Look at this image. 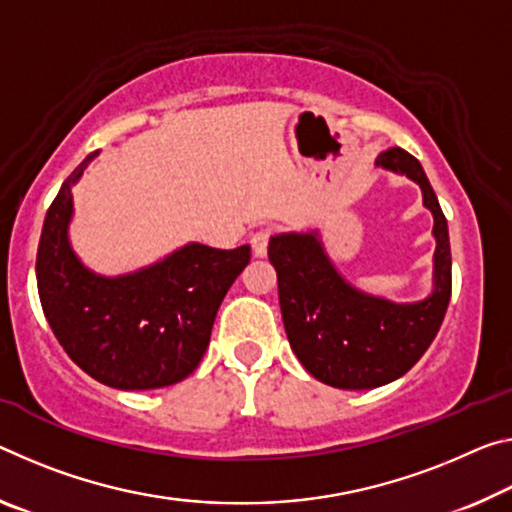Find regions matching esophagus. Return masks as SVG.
I'll use <instances>...</instances> for the list:
<instances>
[{"instance_id": "1", "label": "esophagus", "mask_w": 512, "mask_h": 512, "mask_svg": "<svg viewBox=\"0 0 512 512\" xmlns=\"http://www.w3.org/2000/svg\"><path fill=\"white\" fill-rule=\"evenodd\" d=\"M271 237H273V230H269V227H266V230L255 232L253 237H250V246H253L255 257H264L266 255V250H269Z\"/></svg>"}]
</instances>
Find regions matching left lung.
Returning <instances> with one entry per match:
<instances>
[{
    "mask_svg": "<svg viewBox=\"0 0 512 512\" xmlns=\"http://www.w3.org/2000/svg\"><path fill=\"white\" fill-rule=\"evenodd\" d=\"M376 166L415 180L433 212L435 289L426 300L396 305L346 285L316 232L278 234L269 243L289 344L316 380L339 389L387 385L415 367L440 330L451 298L449 227L424 168L401 148L380 152Z\"/></svg>",
    "mask_w": 512,
    "mask_h": 512,
    "instance_id": "obj_1",
    "label": "left lung"
}]
</instances>
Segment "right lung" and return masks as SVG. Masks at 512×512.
<instances>
[{"label": "right lung", "instance_id": "1", "mask_svg": "<svg viewBox=\"0 0 512 512\" xmlns=\"http://www.w3.org/2000/svg\"><path fill=\"white\" fill-rule=\"evenodd\" d=\"M91 154L47 209L38 241V296L70 360L102 385L157 389L184 380L207 351L218 307L250 262V246L189 243L139 273L102 278L68 243L72 193Z\"/></svg>", "mask_w": 512, "mask_h": 512}]
</instances>
